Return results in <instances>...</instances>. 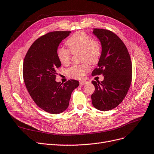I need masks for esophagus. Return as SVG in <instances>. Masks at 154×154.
Segmentation results:
<instances>
[{"label": "esophagus", "instance_id": "obj_1", "mask_svg": "<svg viewBox=\"0 0 154 154\" xmlns=\"http://www.w3.org/2000/svg\"><path fill=\"white\" fill-rule=\"evenodd\" d=\"M79 83H80L81 86H83V85H85V84H88V81H79Z\"/></svg>", "mask_w": 154, "mask_h": 154}]
</instances>
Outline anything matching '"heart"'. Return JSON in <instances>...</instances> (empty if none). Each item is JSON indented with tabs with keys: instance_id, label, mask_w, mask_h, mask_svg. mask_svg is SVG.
<instances>
[{
	"instance_id": "1",
	"label": "heart",
	"mask_w": 154,
	"mask_h": 154,
	"mask_svg": "<svg viewBox=\"0 0 154 154\" xmlns=\"http://www.w3.org/2000/svg\"><path fill=\"white\" fill-rule=\"evenodd\" d=\"M65 45L68 49L61 48L57 50V56L62 65H67L71 60L72 54L81 52V60L84 61L79 65H73L66 70L68 76L81 79L89 70L88 62L92 65L97 64L101 56L102 48L100 43L92 39L88 34L78 32L68 38Z\"/></svg>"
}]
</instances>
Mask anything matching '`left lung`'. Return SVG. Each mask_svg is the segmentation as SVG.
I'll list each match as a JSON object with an SVG mask.
<instances>
[{"instance_id": "8db88e82", "label": "left lung", "mask_w": 154, "mask_h": 154, "mask_svg": "<svg viewBox=\"0 0 154 154\" xmlns=\"http://www.w3.org/2000/svg\"><path fill=\"white\" fill-rule=\"evenodd\" d=\"M93 33L101 42L102 53L92 75L102 74L104 80L92 81L95 87L92 103L99 110L108 111L126 97L132 81V63L126 46L116 34L101 28H94Z\"/></svg>"}]
</instances>
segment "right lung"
<instances>
[{
	"mask_svg": "<svg viewBox=\"0 0 154 154\" xmlns=\"http://www.w3.org/2000/svg\"><path fill=\"white\" fill-rule=\"evenodd\" d=\"M70 31H54L40 37L28 50L23 61V76L27 91L35 104L52 114L64 112L71 94L79 82L70 79L57 82L56 70L61 66L57 50Z\"/></svg>",
	"mask_w": 154,
	"mask_h": 154,
	"instance_id": "right-lung-1",
	"label": "right lung"
}]
</instances>
